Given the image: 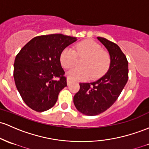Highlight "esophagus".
I'll list each match as a JSON object with an SVG mask.
<instances>
[{"label":"esophagus","instance_id":"obj_1","mask_svg":"<svg viewBox=\"0 0 149 149\" xmlns=\"http://www.w3.org/2000/svg\"><path fill=\"white\" fill-rule=\"evenodd\" d=\"M71 84V81H70L69 79H67V85H68V86H69V85Z\"/></svg>","mask_w":149,"mask_h":149}]
</instances>
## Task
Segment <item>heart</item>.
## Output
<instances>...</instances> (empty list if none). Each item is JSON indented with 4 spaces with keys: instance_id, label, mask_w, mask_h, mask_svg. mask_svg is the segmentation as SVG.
<instances>
[{
    "instance_id": "b5f03b06",
    "label": "heart",
    "mask_w": 149,
    "mask_h": 149,
    "mask_svg": "<svg viewBox=\"0 0 149 149\" xmlns=\"http://www.w3.org/2000/svg\"><path fill=\"white\" fill-rule=\"evenodd\" d=\"M76 56L86 57L81 66L73 68L66 73L68 79L74 81H86L92 77L97 79L104 76L110 66L111 58L109 53L102 50L101 46L92 40L79 42L75 47V51L69 47L63 49L59 60L64 68H70L74 64Z\"/></svg>"
}]
</instances>
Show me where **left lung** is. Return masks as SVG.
<instances>
[{"label":"left lung","mask_w":149,"mask_h":149,"mask_svg":"<svg viewBox=\"0 0 149 149\" xmlns=\"http://www.w3.org/2000/svg\"><path fill=\"white\" fill-rule=\"evenodd\" d=\"M110 56V66L102 78L95 82L80 83L73 103L80 112L95 116L109 108L117 100L128 81V61L118 45L103 37H97Z\"/></svg>","instance_id":"obj_1"}]
</instances>
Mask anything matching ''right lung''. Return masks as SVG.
Instances as JSON below:
<instances>
[{
  "label": "right lung",
  "mask_w": 149,
  "mask_h": 149,
  "mask_svg": "<svg viewBox=\"0 0 149 149\" xmlns=\"http://www.w3.org/2000/svg\"><path fill=\"white\" fill-rule=\"evenodd\" d=\"M77 40L61 34L34 37L15 57L13 76L25 104L37 112L52 108L67 86L59 57L63 49ZM58 77V81L54 80Z\"/></svg>",
  "instance_id": "add662e5"
}]
</instances>
